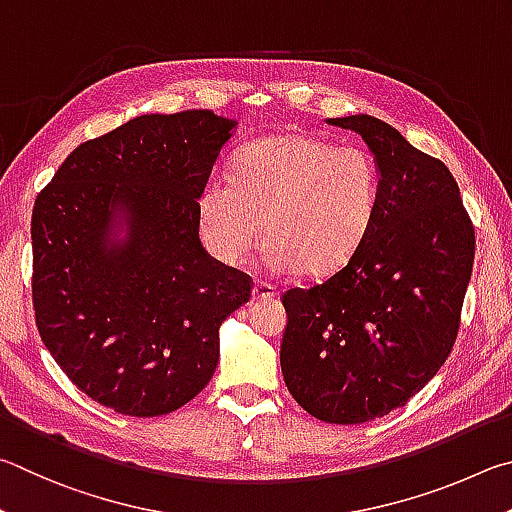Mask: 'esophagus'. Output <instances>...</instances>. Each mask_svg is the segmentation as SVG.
I'll return each instance as SVG.
<instances>
[{"label":"esophagus","instance_id":"34e87169","mask_svg":"<svg viewBox=\"0 0 512 512\" xmlns=\"http://www.w3.org/2000/svg\"><path fill=\"white\" fill-rule=\"evenodd\" d=\"M274 297H276L274 285L263 283V281L254 283V290H251V299H254V301H270Z\"/></svg>","mask_w":512,"mask_h":512}]
</instances>
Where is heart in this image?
Returning <instances> with one entry per match:
<instances>
[{"label":"heart","instance_id":"obj_1","mask_svg":"<svg viewBox=\"0 0 512 512\" xmlns=\"http://www.w3.org/2000/svg\"><path fill=\"white\" fill-rule=\"evenodd\" d=\"M380 204V173L362 148L303 132L251 141L233 159V179H209L197 200L206 249L238 265L270 242L276 272L330 276L362 247Z\"/></svg>","mask_w":512,"mask_h":512}]
</instances>
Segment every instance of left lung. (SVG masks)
<instances>
[{
  "instance_id": "1",
  "label": "left lung",
  "mask_w": 512,
  "mask_h": 512,
  "mask_svg": "<svg viewBox=\"0 0 512 512\" xmlns=\"http://www.w3.org/2000/svg\"><path fill=\"white\" fill-rule=\"evenodd\" d=\"M360 134L380 173L369 236L342 270L283 294L281 369L324 423L360 425L407 405L452 353L474 229L443 161L369 114L328 119Z\"/></svg>"
}]
</instances>
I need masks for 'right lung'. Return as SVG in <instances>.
Here are the masks:
<instances>
[{"instance_id": "obj_1", "label": "right lung", "mask_w": 512, "mask_h": 512, "mask_svg": "<svg viewBox=\"0 0 512 512\" xmlns=\"http://www.w3.org/2000/svg\"><path fill=\"white\" fill-rule=\"evenodd\" d=\"M238 121L143 114L80 143L33 206V308L44 346L89 398L164 416L215 373L249 276L200 242L197 200Z\"/></svg>"}]
</instances>
